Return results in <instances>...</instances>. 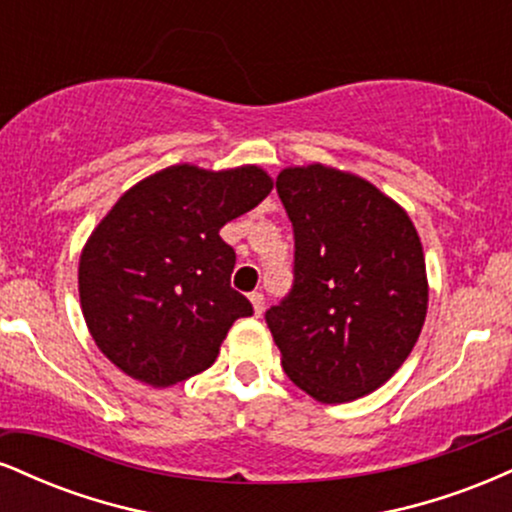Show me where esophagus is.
<instances>
[{
	"mask_svg": "<svg viewBox=\"0 0 512 512\" xmlns=\"http://www.w3.org/2000/svg\"><path fill=\"white\" fill-rule=\"evenodd\" d=\"M250 303H252V310H255V315L260 317L262 310H264V296H262V293L260 291L250 293Z\"/></svg>",
	"mask_w": 512,
	"mask_h": 512,
	"instance_id": "34e87169",
	"label": "esophagus"
}]
</instances>
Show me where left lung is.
<instances>
[{
  "instance_id": "8db88e82",
  "label": "left lung",
  "mask_w": 512,
  "mask_h": 512,
  "mask_svg": "<svg viewBox=\"0 0 512 512\" xmlns=\"http://www.w3.org/2000/svg\"><path fill=\"white\" fill-rule=\"evenodd\" d=\"M276 192L293 226V286L264 320L293 383L322 404L351 402L395 375L424 327L419 233L378 187L320 163L284 168Z\"/></svg>"
}]
</instances>
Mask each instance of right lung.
Masks as SVG:
<instances>
[{
	"label": "right lung",
	"mask_w": 512,
	"mask_h": 512,
	"mask_svg": "<svg viewBox=\"0 0 512 512\" xmlns=\"http://www.w3.org/2000/svg\"><path fill=\"white\" fill-rule=\"evenodd\" d=\"M274 182L257 166L190 163L149 175L98 223L79 260L93 342L129 378L168 387L207 370L252 305L231 286L236 250L219 231Z\"/></svg>",
	"instance_id": "add662e5"
}]
</instances>
